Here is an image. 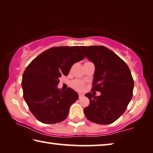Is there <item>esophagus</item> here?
I'll return each mask as SVG.
<instances>
[{
    "label": "esophagus",
    "mask_w": 153,
    "mask_h": 153,
    "mask_svg": "<svg viewBox=\"0 0 153 153\" xmlns=\"http://www.w3.org/2000/svg\"><path fill=\"white\" fill-rule=\"evenodd\" d=\"M78 95H79V98H82V97H84V94H82V93H79Z\"/></svg>",
    "instance_id": "34e87169"
}]
</instances>
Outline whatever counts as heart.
<instances>
[{
    "label": "heart",
    "instance_id": "heart-1",
    "mask_svg": "<svg viewBox=\"0 0 153 153\" xmlns=\"http://www.w3.org/2000/svg\"><path fill=\"white\" fill-rule=\"evenodd\" d=\"M72 86L77 90H82L84 87V84L80 80H76L72 83Z\"/></svg>",
    "mask_w": 153,
    "mask_h": 153
}]
</instances>
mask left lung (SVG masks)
<instances>
[{"mask_svg":"<svg viewBox=\"0 0 153 153\" xmlns=\"http://www.w3.org/2000/svg\"><path fill=\"white\" fill-rule=\"evenodd\" d=\"M86 56L95 66L93 90L100 96L87 93L90 105L84 112L92 122L107 125L125 112L132 98L134 80L127 64L103 46H81Z\"/></svg>","mask_w":153,"mask_h":153,"instance_id":"8db88e82","label":"left lung"}]
</instances>
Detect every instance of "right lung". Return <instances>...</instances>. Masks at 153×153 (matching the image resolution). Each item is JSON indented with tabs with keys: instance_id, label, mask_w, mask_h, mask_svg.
I'll list each match as a JSON object with an SVG mask.
<instances>
[{
	"instance_id": "right-lung-1",
	"label": "right lung",
	"mask_w": 153,
	"mask_h": 153,
	"mask_svg": "<svg viewBox=\"0 0 153 153\" xmlns=\"http://www.w3.org/2000/svg\"><path fill=\"white\" fill-rule=\"evenodd\" d=\"M84 58L79 46H58L43 52L26 67L22 82L24 98L40 122L56 123L67 118L78 94L70 88L64 92L59 89V78Z\"/></svg>"
}]
</instances>
